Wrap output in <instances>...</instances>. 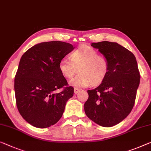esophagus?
<instances>
[{"instance_id":"esophagus-1","label":"esophagus","mask_w":151,"mask_h":151,"mask_svg":"<svg viewBox=\"0 0 151 151\" xmlns=\"http://www.w3.org/2000/svg\"><path fill=\"white\" fill-rule=\"evenodd\" d=\"M80 91H81V89H78V88H75V89H74V92H75V94L79 93Z\"/></svg>"}]
</instances>
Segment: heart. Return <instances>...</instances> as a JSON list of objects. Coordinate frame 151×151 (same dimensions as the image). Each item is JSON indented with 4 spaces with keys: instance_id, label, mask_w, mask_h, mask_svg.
I'll return each mask as SVG.
<instances>
[{
    "instance_id": "obj_1",
    "label": "heart",
    "mask_w": 151,
    "mask_h": 151,
    "mask_svg": "<svg viewBox=\"0 0 151 151\" xmlns=\"http://www.w3.org/2000/svg\"><path fill=\"white\" fill-rule=\"evenodd\" d=\"M78 68V75L70 85L75 88H81L90 85H97L105 79L109 69V60L105 56L87 45H82L70 54V59L62 58L59 62V69L67 78H71Z\"/></svg>"
}]
</instances>
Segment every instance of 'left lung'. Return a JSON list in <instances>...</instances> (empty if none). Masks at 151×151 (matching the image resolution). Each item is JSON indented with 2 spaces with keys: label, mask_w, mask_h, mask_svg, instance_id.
Instances as JSON below:
<instances>
[{
  "label": "left lung",
  "mask_w": 151,
  "mask_h": 151,
  "mask_svg": "<svg viewBox=\"0 0 151 151\" xmlns=\"http://www.w3.org/2000/svg\"><path fill=\"white\" fill-rule=\"evenodd\" d=\"M91 45L109 60L105 79L96 89L88 90L85 112L93 122L109 127L127 117L133 109L140 75L134 55L117 42L102 41Z\"/></svg>",
  "instance_id": "obj_1"
}]
</instances>
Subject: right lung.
Instances as JSON below:
<instances>
[{"mask_svg":"<svg viewBox=\"0 0 151 151\" xmlns=\"http://www.w3.org/2000/svg\"><path fill=\"white\" fill-rule=\"evenodd\" d=\"M74 48L68 42H43L22 56L14 81L16 104L22 117L34 127L46 128L55 124L67 101L73 97L74 88L68 86L59 62ZM61 88L63 91L56 93Z\"/></svg>","mask_w":151,"mask_h":151,"instance_id":"right-lung-1","label":"right lung"}]
</instances>
